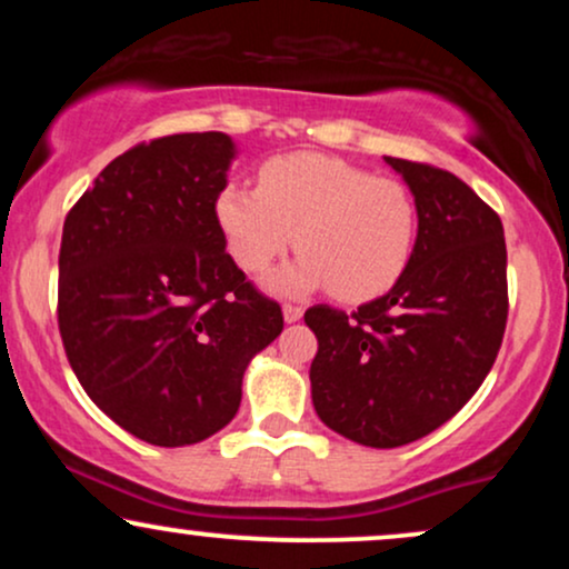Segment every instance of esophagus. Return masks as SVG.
I'll list each match as a JSON object with an SVG mask.
<instances>
[{"mask_svg": "<svg viewBox=\"0 0 569 569\" xmlns=\"http://www.w3.org/2000/svg\"><path fill=\"white\" fill-rule=\"evenodd\" d=\"M302 316H305V310L299 305H283V318H286V323H297V321H302Z\"/></svg>", "mask_w": 569, "mask_h": 569, "instance_id": "34e87169", "label": "esophagus"}]
</instances>
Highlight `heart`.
I'll return each mask as SVG.
<instances>
[{"label":"heart","instance_id":"1","mask_svg":"<svg viewBox=\"0 0 569 569\" xmlns=\"http://www.w3.org/2000/svg\"><path fill=\"white\" fill-rule=\"evenodd\" d=\"M213 213L248 272H264L297 238L302 257L272 278L280 293L371 299L403 276L417 240V202L403 181L316 152L264 162L259 187L227 181Z\"/></svg>","mask_w":569,"mask_h":569}]
</instances>
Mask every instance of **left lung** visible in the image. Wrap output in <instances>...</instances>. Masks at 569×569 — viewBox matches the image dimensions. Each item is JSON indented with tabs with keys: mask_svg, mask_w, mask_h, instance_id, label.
Returning a JSON list of instances; mask_svg holds the SVG:
<instances>
[{
	"mask_svg": "<svg viewBox=\"0 0 569 569\" xmlns=\"http://www.w3.org/2000/svg\"><path fill=\"white\" fill-rule=\"evenodd\" d=\"M417 202L403 276L356 312L316 305L312 407L345 439L393 449L433 433L468 403L498 358L508 318L500 217L466 181L385 158Z\"/></svg>",
	"mask_w": 569,
	"mask_h": 569,
	"instance_id": "1",
	"label": "left lung"
}]
</instances>
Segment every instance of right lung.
I'll return each mask as SVG.
<instances>
[{
  "instance_id": "add662e5",
  "label": "right lung",
  "mask_w": 569,
  "mask_h": 569,
  "mask_svg": "<svg viewBox=\"0 0 569 569\" xmlns=\"http://www.w3.org/2000/svg\"><path fill=\"white\" fill-rule=\"evenodd\" d=\"M234 154L219 130L139 143L63 221L58 329L71 369L103 415L154 447L224 428L251 358L283 331L213 213Z\"/></svg>"
}]
</instances>
